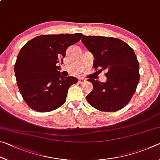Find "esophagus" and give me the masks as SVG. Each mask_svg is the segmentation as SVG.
I'll use <instances>...</instances> for the list:
<instances>
[{"instance_id":"1","label":"esophagus","mask_w":160,"mask_h":160,"mask_svg":"<svg viewBox=\"0 0 160 160\" xmlns=\"http://www.w3.org/2000/svg\"><path fill=\"white\" fill-rule=\"evenodd\" d=\"M86 82H87V81L85 79V78H80V79L79 80V83L80 84H84V83H85Z\"/></svg>"}]
</instances>
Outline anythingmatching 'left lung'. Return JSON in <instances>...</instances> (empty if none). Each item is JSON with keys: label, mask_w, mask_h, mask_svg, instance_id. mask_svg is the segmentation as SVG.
<instances>
[{"label": "left lung", "mask_w": 160, "mask_h": 160, "mask_svg": "<svg viewBox=\"0 0 160 160\" xmlns=\"http://www.w3.org/2000/svg\"><path fill=\"white\" fill-rule=\"evenodd\" d=\"M82 42L93 54V68L106 70V82L90 78L93 90L86 97L92 107L115 112L131 101L140 80L139 62L132 48L114 37L82 35Z\"/></svg>", "instance_id": "left-lung-1"}]
</instances>
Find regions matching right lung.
<instances>
[{
	"mask_svg": "<svg viewBox=\"0 0 160 160\" xmlns=\"http://www.w3.org/2000/svg\"><path fill=\"white\" fill-rule=\"evenodd\" d=\"M82 34H44L33 38L21 48L14 71L23 99L36 112H48L61 107L76 78L61 75L58 63L70 46L79 42Z\"/></svg>",
	"mask_w": 160,
	"mask_h": 160,
	"instance_id": "right-lung-1",
	"label": "right lung"
}]
</instances>
